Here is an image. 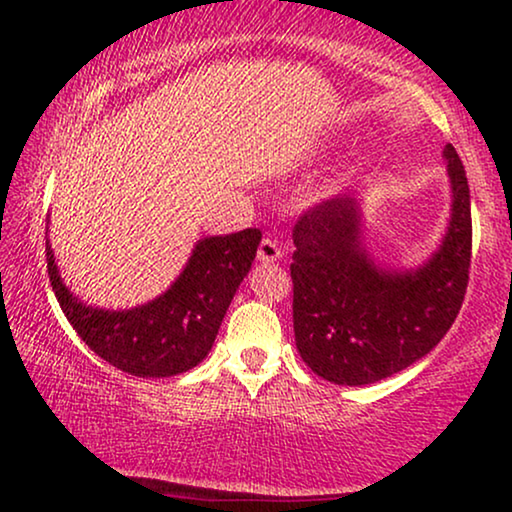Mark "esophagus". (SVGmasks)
I'll list each match as a JSON object with an SVG mask.
<instances>
[{
	"label": "esophagus",
	"instance_id": "1",
	"mask_svg": "<svg viewBox=\"0 0 512 512\" xmlns=\"http://www.w3.org/2000/svg\"><path fill=\"white\" fill-rule=\"evenodd\" d=\"M279 258H282V247H279L277 240H272V237H263L261 244H258V261L275 263Z\"/></svg>",
	"mask_w": 512,
	"mask_h": 512
}]
</instances>
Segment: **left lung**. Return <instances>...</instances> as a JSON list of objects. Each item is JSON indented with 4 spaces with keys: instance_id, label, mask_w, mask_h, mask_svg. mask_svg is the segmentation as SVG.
I'll list each match as a JSON object with an SVG mask.
<instances>
[{
    "instance_id": "8db88e82",
    "label": "left lung",
    "mask_w": 512,
    "mask_h": 512,
    "mask_svg": "<svg viewBox=\"0 0 512 512\" xmlns=\"http://www.w3.org/2000/svg\"><path fill=\"white\" fill-rule=\"evenodd\" d=\"M447 233L429 261L384 270L363 244L361 205L342 195L293 226V333L312 373L361 387L401 373L443 340L464 303L471 268V191L452 144Z\"/></svg>"
}]
</instances>
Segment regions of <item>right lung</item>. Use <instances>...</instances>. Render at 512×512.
<instances>
[{
	"mask_svg": "<svg viewBox=\"0 0 512 512\" xmlns=\"http://www.w3.org/2000/svg\"><path fill=\"white\" fill-rule=\"evenodd\" d=\"M258 244V228L205 237L163 296L118 312L81 303L67 289L48 240L46 263L67 321L100 359L135 377H172L195 368L209 354Z\"/></svg>",
	"mask_w": 512,
	"mask_h": 512,
	"instance_id": "right-lung-1",
	"label": "right lung"
}]
</instances>
